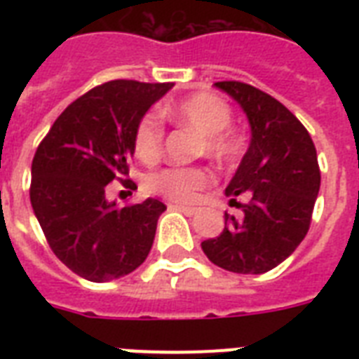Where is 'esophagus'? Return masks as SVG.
Here are the masks:
<instances>
[{
    "mask_svg": "<svg viewBox=\"0 0 359 359\" xmlns=\"http://www.w3.org/2000/svg\"><path fill=\"white\" fill-rule=\"evenodd\" d=\"M169 208H175V210H180V212L188 214V216H194L197 212L196 207H186V205H179V203H173V205H169Z\"/></svg>",
    "mask_w": 359,
    "mask_h": 359,
    "instance_id": "34e87169",
    "label": "esophagus"
}]
</instances>
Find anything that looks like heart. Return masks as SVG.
<instances>
[{
    "instance_id": "obj_1",
    "label": "heart",
    "mask_w": 359,
    "mask_h": 359,
    "mask_svg": "<svg viewBox=\"0 0 359 359\" xmlns=\"http://www.w3.org/2000/svg\"><path fill=\"white\" fill-rule=\"evenodd\" d=\"M163 115L199 135L197 152L216 162H229L238 154V140L227 126L233 109L224 98L212 93H196L163 109ZM163 126L156 115H145L134 132V151L141 162H156L162 152ZM210 182V173L203 168L163 169L151 179L152 190L171 201H191Z\"/></svg>"
}]
</instances>
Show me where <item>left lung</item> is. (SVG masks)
<instances>
[{
    "mask_svg": "<svg viewBox=\"0 0 359 359\" xmlns=\"http://www.w3.org/2000/svg\"><path fill=\"white\" fill-rule=\"evenodd\" d=\"M214 86L240 104L251 141L225 194L242 219L225 212V229L201 242L216 266L235 273H264L283 262L309 231L320 188L317 149L306 126L273 97L242 81ZM245 195L248 201L236 203Z\"/></svg>",
    "mask_w": 359,
    "mask_h": 359,
    "instance_id": "1",
    "label": "left lung"
}]
</instances>
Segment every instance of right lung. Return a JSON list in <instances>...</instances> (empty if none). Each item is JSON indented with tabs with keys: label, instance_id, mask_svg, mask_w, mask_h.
I'll list each match as a JSON object with an SVG mask.
<instances>
[{
	"label": "right lung",
	"instance_id": "add662e5",
	"mask_svg": "<svg viewBox=\"0 0 359 359\" xmlns=\"http://www.w3.org/2000/svg\"><path fill=\"white\" fill-rule=\"evenodd\" d=\"M173 83L115 80L91 89L59 115L31 163V207L59 261L104 283L145 261L165 205L158 199L119 208L111 180L132 182L134 132Z\"/></svg>",
	"mask_w": 359,
	"mask_h": 359
}]
</instances>
